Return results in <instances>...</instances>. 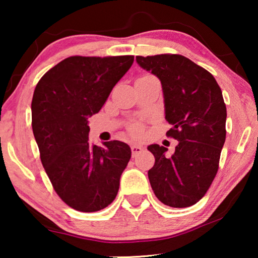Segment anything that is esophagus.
I'll return each mask as SVG.
<instances>
[{
	"instance_id": "1",
	"label": "esophagus",
	"mask_w": 258,
	"mask_h": 258,
	"mask_svg": "<svg viewBox=\"0 0 258 258\" xmlns=\"http://www.w3.org/2000/svg\"><path fill=\"white\" fill-rule=\"evenodd\" d=\"M143 151V148L139 146V144H134V146H132V153H133V157L137 156V155L141 154Z\"/></svg>"
}]
</instances>
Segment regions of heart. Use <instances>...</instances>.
<instances>
[{
	"label": "heart",
	"mask_w": 258,
	"mask_h": 258,
	"mask_svg": "<svg viewBox=\"0 0 258 258\" xmlns=\"http://www.w3.org/2000/svg\"><path fill=\"white\" fill-rule=\"evenodd\" d=\"M130 132H132V134H134V135H139V134L142 132L143 126L140 124V123H134V124L130 125Z\"/></svg>",
	"instance_id": "b5f03b06"
}]
</instances>
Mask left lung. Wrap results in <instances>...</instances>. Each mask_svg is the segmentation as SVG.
Here are the masks:
<instances>
[{
	"label": "left lung",
	"instance_id": "1",
	"mask_svg": "<svg viewBox=\"0 0 258 258\" xmlns=\"http://www.w3.org/2000/svg\"><path fill=\"white\" fill-rule=\"evenodd\" d=\"M136 61L160 79L165 119L172 125L167 136L178 141L172 155L163 146L148 147L155 156L148 171L150 185L165 206H194L213 183L225 142L222 90L208 70L182 55L136 56Z\"/></svg>",
	"mask_w": 258,
	"mask_h": 258
}]
</instances>
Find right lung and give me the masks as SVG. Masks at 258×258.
<instances>
[{"mask_svg": "<svg viewBox=\"0 0 258 258\" xmlns=\"http://www.w3.org/2000/svg\"><path fill=\"white\" fill-rule=\"evenodd\" d=\"M133 62L132 55L70 56L35 88L31 125L41 162L56 194L75 210L104 209L118 192L132 150L121 141L91 146L88 117L101 110Z\"/></svg>", "mask_w": 258, "mask_h": 258, "instance_id": "1", "label": "right lung"}]
</instances>
